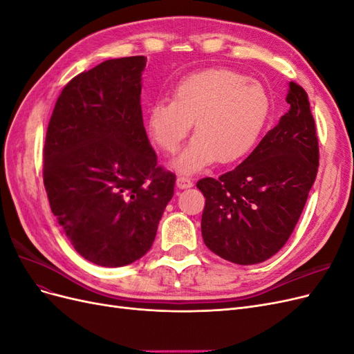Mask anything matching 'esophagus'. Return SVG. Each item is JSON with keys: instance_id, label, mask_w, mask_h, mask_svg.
Here are the masks:
<instances>
[{"instance_id": "obj_1", "label": "esophagus", "mask_w": 354, "mask_h": 354, "mask_svg": "<svg viewBox=\"0 0 354 354\" xmlns=\"http://www.w3.org/2000/svg\"><path fill=\"white\" fill-rule=\"evenodd\" d=\"M194 186V181L190 180V177L187 176H178L177 177V187L178 189H189Z\"/></svg>"}]
</instances>
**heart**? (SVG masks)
Masks as SVG:
<instances>
[{
    "label": "heart",
    "mask_w": 354,
    "mask_h": 354,
    "mask_svg": "<svg viewBox=\"0 0 354 354\" xmlns=\"http://www.w3.org/2000/svg\"><path fill=\"white\" fill-rule=\"evenodd\" d=\"M269 113V94L260 82L232 69H207L181 80L173 100L152 104L147 133L173 153L195 122V137L173 165L178 173H196L216 160L227 165L248 155Z\"/></svg>",
    "instance_id": "heart-1"
}]
</instances>
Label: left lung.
Segmentation results:
<instances>
[{
    "label": "left lung",
    "instance_id": "left-lung-1",
    "mask_svg": "<svg viewBox=\"0 0 354 354\" xmlns=\"http://www.w3.org/2000/svg\"><path fill=\"white\" fill-rule=\"evenodd\" d=\"M289 111L241 165L196 186L205 196L202 238L221 259L259 264L291 236L319 167V142L307 93L289 82Z\"/></svg>",
    "mask_w": 354,
    "mask_h": 354
}]
</instances>
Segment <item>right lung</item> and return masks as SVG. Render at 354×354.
I'll use <instances>...</instances> for the list:
<instances>
[{
    "label": "right lung",
    "instance_id": "1",
    "mask_svg": "<svg viewBox=\"0 0 354 354\" xmlns=\"http://www.w3.org/2000/svg\"><path fill=\"white\" fill-rule=\"evenodd\" d=\"M145 56L106 60L62 90L44 143V186L63 232L85 260L131 264L151 250L174 195L158 167L140 104Z\"/></svg>",
    "mask_w": 354,
    "mask_h": 354
}]
</instances>
